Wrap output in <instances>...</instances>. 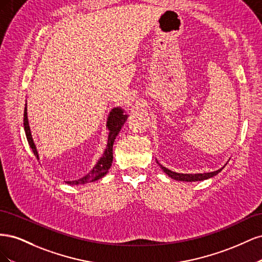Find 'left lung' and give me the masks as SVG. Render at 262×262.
Here are the masks:
<instances>
[{"label":"left lung","instance_id":"1","mask_svg":"<svg viewBox=\"0 0 262 262\" xmlns=\"http://www.w3.org/2000/svg\"><path fill=\"white\" fill-rule=\"evenodd\" d=\"M162 169L167 173L169 177H171L172 179H176V180H180V181H198V180H204V179H208L211 178L213 176L217 175V173L222 170L219 169L216 171H212V172H204V173H178L175 171H171L169 169H167L166 167H162Z\"/></svg>","mask_w":262,"mask_h":262}]
</instances>
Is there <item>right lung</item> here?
Segmentation results:
<instances>
[{"label": "right lung", "mask_w": 262, "mask_h": 262, "mask_svg": "<svg viewBox=\"0 0 262 262\" xmlns=\"http://www.w3.org/2000/svg\"><path fill=\"white\" fill-rule=\"evenodd\" d=\"M126 119H128V116L123 115L122 109L120 108H115L112 110L109 117H108V121H107V126L109 129V136H108V144H107V148L105 150L104 155L98 161V163L96 164V166L87 173L86 176H84L81 179L77 180H73V181H67V184L69 185H78V184H87V182H92L97 179H100L101 177H104L108 169L112 166L113 160H114V155H113V145L115 139L117 138L119 131L121 130V128L123 126L124 122ZM24 129H25V133H26V138L28 141V144L33 149L34 155L37 157V160H39L38 156V152L36 145L34 143L33 137H31L30 133V128L28 124V119H27V108L25 106V110H24Z\"/></svg>", "instance_id": "obj_1"}]
</instances>
